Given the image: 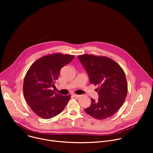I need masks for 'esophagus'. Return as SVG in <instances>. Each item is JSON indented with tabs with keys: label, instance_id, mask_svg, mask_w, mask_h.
Returning a JSON list of instances; mask_svg holds the SVG:
<instances>
[{
	"label": "esophagus",
	"instance_id": "obj_1",
	"mask_svg": "<svg viewBox=\"0 0 153 153\" xmlns=\"http://www.w3.org/2000/svg\"><path fill=\"white\" fill-rule=\"evenodd\" d=\"M73 96L74 97H76V98H78V97H79L80 96V95H79V94H74Z\"/></svg>",
	"mask_w": 153,
	"mask_h": 153
}]
</instances>
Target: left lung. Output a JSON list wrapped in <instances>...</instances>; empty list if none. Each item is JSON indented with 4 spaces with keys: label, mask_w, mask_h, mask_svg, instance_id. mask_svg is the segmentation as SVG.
I'll use <instances>...</instances> for the list:
<instances>
[{
    "label": "left lung",
    "mask_w": 153,
    "mask_h": 153,
    "mask_svg": "<svg viewBox=\"0 0 153 153\" xmlns=\"http://www.w3.org/2000/svg\"><path fill=\"white\" fill-rule=\"evenodd\" d=\"M78 58L89 75L90 83L99 86L98 100L91 98V104L85 112L99 120L113 116L127 95L128 84L123 69L114 60L105 56L85 54Z\"/></svg>",
    "instance_id": "8db88e82"
}]
</instances>
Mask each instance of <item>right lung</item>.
<instances>
[{"mask_svg":"<svg viewBox=\"0 0 153 153\" xmlns=\"http://www.w3.org/2000/svg\"><path fill=\"white\" fill-rule=\"evenodd\" d=\"M74 56L56 53L43 56L28 70L24 81L25 99L33 111L42 119H48L60 114L71 96L56 93L52 88L58 79L61 68Z\"/></svg>","mask_w":153,"mask_h":153,"instance_id":"1","label":"right lung"}]
</instances>
